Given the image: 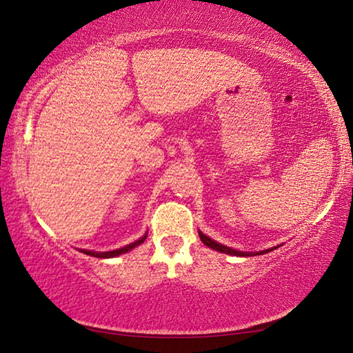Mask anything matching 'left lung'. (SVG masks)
I'll list each match as a JSON object with an SVG mask.
<instances>
[{"label":"left lung","instance_id":"8db88e82","mask_svg":"<svg viewBox=\"0 0 353 353\" xmlns=\"http://www.w3.org/2000/svg\"><path fill=\"white\" fill-rule=\"evenodd\" d=\"M199 238H201V241L205 244V246L212 248V249H214V250H218V252L229 254V255H236V256H252V255H255L254 252H241V250H235V249H232V248H227V246H224V244H219V243H216V241L210 240V238L202 234V232H199ZM270 250H274V249H268V250H263V252H256V254L261 255V254L270 252Z\"/></svg>","mask_w":353,"mask_h":353}]
</instances>
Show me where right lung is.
<instances>
[{"instance_id":"add662e5","label":"right lung","mask_w":353,"mask_h":353,"mask_svg":"<svg viewBox=\"0 0 353 353\" xmlns=\"http://www.w3.org/2000/svg\"><path fill=\"white\" fill-rule=\"evenodd\" d=\"M146 236H148V234L145 236H141L140 240H137L135 243H130V244H128V246H124L121 249L109 250V252H93V250H82V252L87 254V255H92V256H97V259H112V256H118V255H121V254L129 252L130 249H134L135 246H139V244H141L143 241H145Z\"/></svg>"}]
</instances>
